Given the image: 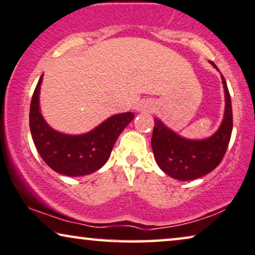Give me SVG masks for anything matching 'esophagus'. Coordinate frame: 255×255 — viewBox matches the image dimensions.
Listing matches in <instances>:
<instances>
[{"label": "esophagus", "mask_w": 255, "mask_h": 255, "mask_svg": "<svg viewBox=\"0 0 255 255\" xmlns=\"http://www.w3.org/2000/svg\"><path fill=\"white\" fill-rule=\"evenodd\" d=\"M143 108H148V106H145V107H143Z\"/></svg>", "instance_id": "esophagus-1"}]
</instances>
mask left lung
<instances>
[{
    "label": "left lung",
    "mask_w": 255,
    "mask_h": 255,
    "mask_svg": "<svg viewBox=\"0 0 255 255\" xmlns=\"http://www.w3.org/2000/svg\"><path fill=\"white\" fill-rule=\"evenodd\" d=\"M217 69L214 62L210 61ZM222 78L226 94V113L216 133L204 140H190L179 136L155 119L152 148L161 170L178 180H192L207 175L221 163L230 142L232 132V107L227 82Z\"/></svg>",
    "instance_id": "1"
}]
</instances>
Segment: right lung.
<instances>
[{
    "label": "right lung",
    "instance_id": "1",
    "mask_svg": "<svg viewBox=\"0 0 255 255\" xmlns=\"http://www.w3.org/2000/svg\"><path fill=\"white\" fill-rule=\"evenodd\" d=\"M42 77L36 85L29 108V128L40 156L48 167L65 176H85L99 170L109 158L122 131L134 119V114H117L85 134L61 133L53 130L40 113Z\"/></svg>",
    "mask_w": 255,
    "mask_h": 255
}]
</instances>
